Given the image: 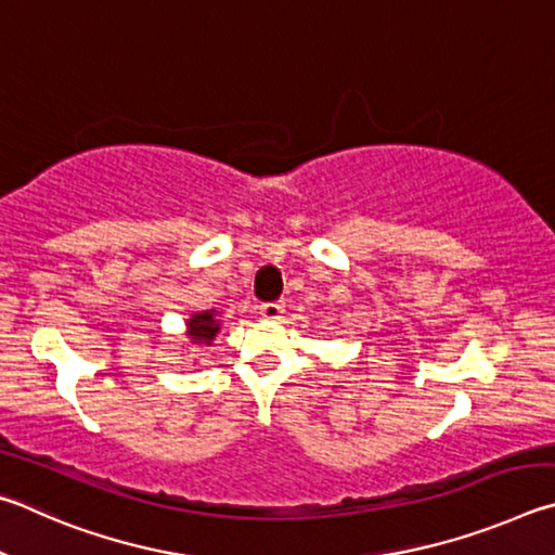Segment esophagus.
Wrapping results in <instances>:
<instances>
[{"mask_svg":"<svg viewBox=\"0 0 555 555\" xmlns=\"http://www.w3.org/2000/svg\"><path fill=\"white\" fill-rule=\"evenodd\" d=\"M283 314V305L280 302H262L260 305V317L262 319H280Z\"/></svg>","mask_w":555,"mask_h":555,"instance_id":"obj_1","label":"esophagus"}]
</instances>
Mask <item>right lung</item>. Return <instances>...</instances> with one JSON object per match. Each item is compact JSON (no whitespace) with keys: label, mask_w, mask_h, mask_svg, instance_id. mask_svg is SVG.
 Listing matches in <instances>:
<instances>
[{"label":"right lung","mask_w":555,"mask_h":555,"mask_svg":"<svg viewBox=\"0 0 555 555\" xmlns=\"http://www.w3.org/2000/svg\"><path fill=\"white\" fill-rule=\"evenodd\" d=\"M217 334H219V319L214 317V312L194 314L188 322V336L192 338V344H207L209 346Z\"/></svg>","instance_id":"obj_1"}]
</instances>
